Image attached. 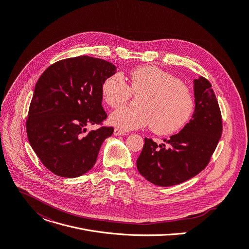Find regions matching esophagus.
<instances>
[{"label":"esophagus","instance_id":"1","mask_svg":"<svg viewBox=\"0 0 249 249\" xmlns=\"http://www.w3.org/2000/svg\"><path fill=\"white\" fill-rule=\"evenodd\" d=\"M114 135H115V136H124V135H127V133L118 129V128H115L114 129Z\"/></svg>","mask_w":249,"mask_h":249}]
</instances>
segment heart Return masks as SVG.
Segmentation results:
<instances>
[{"instance_id": "1", "label": "heart", "mask_w": 249, "mask_h": 249, "mask_svg": "<svg viewBox=\"0 0 249 249\" xmlns=\"http://www.w3.org/2000/svg\"><path fill=\"white\" fill-rule=\"evenodd\" d=\"M131 92L138 96V107H121L112 113L109 121L129 131L150 125L160 135L173 134L192 118L195 98L191 90L171 73L154 65H144L130 72L128 85L123 74L114 72L101 85L103 101L112 108L124 105Z\"/></svg>"}]
</instances>
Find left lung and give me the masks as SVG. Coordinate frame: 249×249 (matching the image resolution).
<instances>
[{
    "instance_id": "obj_1",
    "label": "left lung",
    "mask_w": 249,
    "mask_h": 249,
    "mask_svg": "<svg viewBox=\"0 0 249 249\" xmlns=\"http://www.w3.org/2000/svg\"><path fill=\"white\" fill-rule=\"evenodd\" d=\"M194 90L195 112L179 133L161 145L145 138L137 169L154 185L170 187L196 176L210 163L221 137V113L212 84L200 76L194 80Z\"/></svg>"
}]
</instances>
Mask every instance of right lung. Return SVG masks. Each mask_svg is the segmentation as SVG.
I'll list each match as a JSON object with an SVG mask.
<instances>
[{
	"label": "right lung",
	"instance_id": "right-lung-1",
	"mask_svg": "<svg viewBox=\"0 0 249 249\" xmlns=\"http://www.w3.org/2000/svg\"><path fill=\"white\" fill-rule=\"evenodd\" d=\"M114 64L91 56L65 58L49 66L38 78L27 119L28 139L40 162L56 176L76 178L94 166L113 127L86 133L87 125L107 118L101 95Z\"/></svg>",
	"mask_w": 249,
	"mask_h": 249
}]
</instances>
